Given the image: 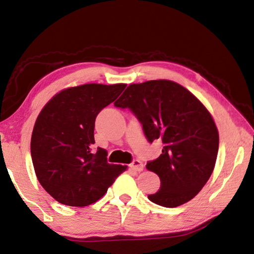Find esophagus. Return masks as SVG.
Masks as SVG:
<instances>
[{"mask_svg": "<svg viewBox=\"0 0 254 254\" xmlns=\"http://www.w3.org/2000/svg\"><path fill=\"white\" fill-rule=\"evenodd\" d=\"M130 168L135 170V171H142L143 170V163L141 162L140 160H137V159H134L131 163H130Z\"/></svg>", "mask_w": 254, "mask_h": 254, "instance_id": "1", "label": "esophagus"}]
</instances>
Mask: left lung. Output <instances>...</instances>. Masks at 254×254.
<instances>
[{
	"instance_id": "left-lung-1",
	"label": "left lung",
	"mask_w": 254,
	"mask_h": 254,
	"mask_svg": "<svg viewBox=\"0 0 254 254\" xmlns=\"http://www.w3.org/2000/svg\"><path fill=\"white\" fill-rule=\"evenodd\" d=\"M114 105L135 115L150 143H163L160 156L147 163L160 178V189L148 198L169 208L194 198L212 175L218 152V131L207 109L188 89L166 79L131 84Z\"/></svg>"
}]
</instances>
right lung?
Returning <instances> with one entry per match:
<instances>
[{"instance_id": "1", "label": "right lung", "mask_w": 254, "mask_h": 254, "mask_svg": "<svg viewBox=\"0 0 254 254\" xmlns=\"http://www.w3.org/2000/svg\"><path fill=\"white\" fill-rule=\"evenodd\" d=\"M126 84H85L64 89L38 115L31 136L37 178L60 204L83 207L105 195L127 166L107 162L93 150L97 114L117 100Z\"/></svg>"}]
</instances>
